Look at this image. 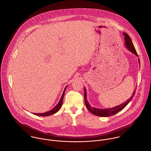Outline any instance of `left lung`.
I'll use <instances>...</instances> for the list:
<instances>
[{"label": "left lung", "instance_id": "1", "mask_svg": "<svg viewBox=\"0 0 151 151\" xmlns=\"http://www.w3.org/2000/svg\"><path fill=\"white\" fill-rule=\"evenodd\" d=\"M123 35L125 37L124 39H125V47L133 54L138 56V54L137 53V51L135 49V47L134 46V44L132 43V41L131 37H129V36L127 33H125V32L123 33ZM138 62H139V66H140V60H139V58H138ZM84 89H85L84 98H85V102L86 107L93 115H95L98 116H102V117H108V116H111L114 115L115 114H117L118 112H119V111L122 110L133 99V98L135 94V91H136V90H134V91L132 95V96H131V98L129 99H128L127 101H126L124 103H123L118 106H116L115 107L111 108L98 109V108H96L94 107H92L91 106V105L89 104V103L88 102V101L86 99V89L85 87H84Z\"/></svg>", "mask_w": 151, "mask_h": 151}]
</instances>
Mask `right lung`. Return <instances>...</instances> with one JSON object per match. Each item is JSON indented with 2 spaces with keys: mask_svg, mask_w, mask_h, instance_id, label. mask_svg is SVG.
Segmentation results:
<instances>
[{
  "mask_svg": "<svg viewBox=\"0 0 151 151\" xmlns=\"http://www.w3.org/2000/svg\"><path fill=\"white\" fill-rule=\"evenodd\" d=\"M68 86H66L63 91V92L62 93V95L61 96V98L59 101V102H58V104L55 106V107H54V108H53L52 109H51L50 111H47L46 112H44V113H39V114H36V113H34L33 114L35 115H37V116H49V115H52L53 114H55V113H56L61 108L62 105V104H63V96H64V94H65V90L66 89Z\"/></svg>",
  "mask_w": 151,
  "mask_h": 151,
  "instance_id": "obj_1",
  "label": "right lung"
}]
</instances>
